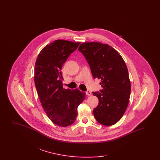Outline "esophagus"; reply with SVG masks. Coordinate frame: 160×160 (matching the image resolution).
<instances>
[{
    "label": "esophagus",
    "instance_id": "34e87169",
    "mask_svg": "<svg viewBox=\"0 0 160 160\" xmlns=\"http://www.w3.org/2000/svg\"><path fill=\"white\" fill-rule=\"evenodd\" d=\"M86 94L88 96H90V95H92L91 92L89 91H87L86 92Z\"/></svg>",
    "mask_w": 160,
    "mask_h": 160
}]
</instances>
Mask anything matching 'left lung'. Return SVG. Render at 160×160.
<instances>
[{
  "mask_svg": "<svg viewBox=\"0 0 160 160\" xmlns=\"http://www.w3.org/2000/svg\"><path fill=\"white\" fill-rule=\"evenodd\" d=\"M78 50L83 54L93 78L101 79L100 92H93L99 99L93 110L101 124L110 126L118 122L129 102L131 83L127 65L113 47L100 42H84Z\"/></svg>",
  "mask_w": 160,
  "mask_h": 160,
  "instance_id": "obj_1",
  "label": "left lung"
}]
</instances>
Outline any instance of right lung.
I'll return each mask as SVG.
<instances>
[{"instance_id":"add662e5","label":"right lung","mask_w":160,"mask_h":160,"mask_svg":"<svg viewBox=\"0 0 160 160\" xmlns=\"http://www.w3.org/2000/svg\"><path fill=\"white\" fill-rule=\"evenodd\" d=\"M80 42L55 40L41 51L36 61L34 80L38 97L47 116L54 124L67 127L76 119L77 107L86 93L63 88L61 70Z\"/></svg>"}]
</instances>
